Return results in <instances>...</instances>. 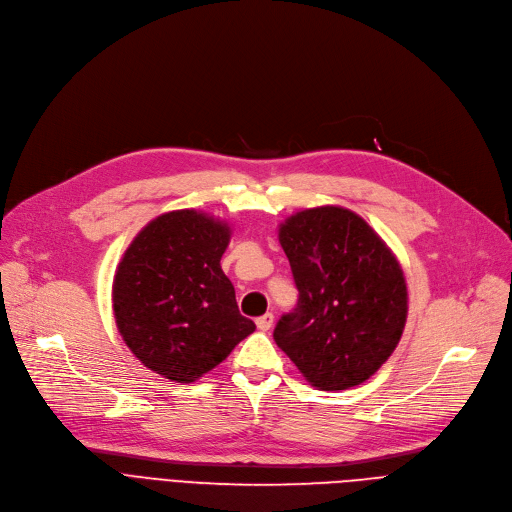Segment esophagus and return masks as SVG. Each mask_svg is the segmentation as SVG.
Segmentation results:
<instances>
[{
    "instance_id": "1",
    "label": "esophagus",
    "mask_w": 512,
    "mask_h": 512,
    "mask_svg": "<svg viewBox=\"0 0 512 512\" xmlns=\"http://www.w3.org/2000/svg\"><path fill=\"white\" fill-rule=\"evenodd\" d=\"M273 322H275V316L273 314H264V316H260V318H256V326L262 330V333H266V330H270V326H273Z\"/></svg>"
}]
</instances>
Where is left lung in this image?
Listing matches in <instances>:
<instances>
[{
  "instance_id": "obj_1",
  "label": "left lung",
  "mask_w": 512,
  "mask_h": 512,
  "mask_svg": "<svg viewBox=\"0 0 512 512\" xmlns=\"http://www.w3.org/2000/svg\"><path fill=\"white\" fill-rule=\"evenodd\" d=\"M297 308L275 343L320 390L366 382L395 351L407 320V283L395 254L353 210L316 206L279 225Z\"/></svg>"
}]
</instances>
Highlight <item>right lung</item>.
Instances as JSON below:
<instances>
[{
	"label": "right lung",
	"mask_w": 512,
	"mask_h": 512,
	"mask_svg": "<svg viewBox=\"0 0 512 512\" xmlns=\"http://www.w3.org/2000/svg\"><path fill=\"white\" fill-rule=\"evenodd\" d=\"M229 237L225 221L184 208L150 221L128 246L113 279V314L148 370L194 382L254 333L221 268Z\"/></svg>",
	"instance_id": "1"
}]
</instances>
